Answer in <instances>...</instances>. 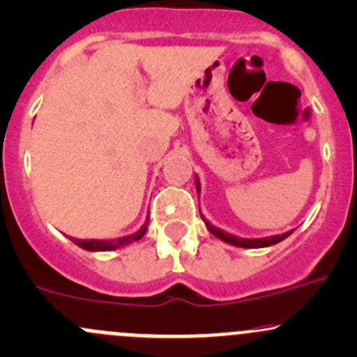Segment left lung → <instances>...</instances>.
Wrapping results in <instances>:
<instances>
[{
  "mask_svg": "<svg viewBox=\"0 0 357 357\" xmlns=\"http://www.w3.org/2000/svg\"><path fill=\"white\" fill-rule=\"evenodd\" d=\"M195 185H197L198 198H199V191H202V185H199L198 176H195ZM199 213H202V210H199ZM202 218H203V222H205L206 229H208L215 237H218V238H220V241L227 242V244L236 245V248H244V249L269 248V245L278 244V242L284 241V238H287L288 236H291V234H293V230H288V232L280 234V236H269V237H261V238H244V237L234 236V234H229V232H225V230H222V229H218V227H215L213 223L206 220L205 215H203V213H202Z\"/></svg>",
  "mask_w": 357,
  "mask_h": 357,
  "instance_id": "8db88e82",
  "label": "left lung"
}]
</instances>
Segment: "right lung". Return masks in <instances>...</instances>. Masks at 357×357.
Segmentation results:
<instances>
[{
    "label": "right lung",
    "mask_w": 357,
    "mask_h": 357,
    "mask_svg": "<svg viewBox=\"0 0 357 357\" xmlns=\"http://www.w3.org/2000/svg\"><path fill=\"white\" fill-rule=\"evenodd\" d=\"M147 223H149V217H147L146 223H144V225L140 227V229L137 230V232L130 234V236L119 237V238H112V241H98V238H89V241H83V238H74V237H70V241H73L76 245H79L81 249L91 250V252H103V250H115V249L123 248V245L132 244V242L139 241V238H142L144 234H146V230H147Z\"/></svg>",
    "instance_id": "add662e5"
}]
</instances>
